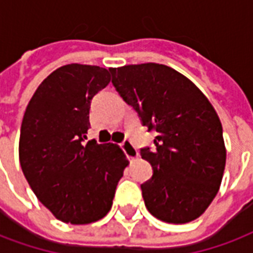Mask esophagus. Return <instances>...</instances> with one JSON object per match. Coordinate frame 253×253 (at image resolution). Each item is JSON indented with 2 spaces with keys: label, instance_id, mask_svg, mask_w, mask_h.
Wrapping results in <instances>:
<instances>
[{
  "label": "esophagus",
  "instance_id": "34e87169",
  "mask_svg": "<svg viewBox=\"0 0 253 253\" xmlns=\"http://www.w3.org/2000/svg\"><path fill=\"white\" fill-rule=\"evenodd\" d=\"M121 147H122V150L125 151V154L127 155V158H128V160H134V158L138 157V150H136L135 146L132 145L131 142L128 141V139L122 142Z\"/></svg>",
  "mask_w": 253,
  "mask_h": 253
}]
</instances>
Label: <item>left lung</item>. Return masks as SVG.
I'll list each match as a JSON object with an SVG mask.
<instances>
[{
  "mask_svg": "<svg viewBox=\"0 0 253 253\" xmlns=\"http://www.w3.org/2000/svg\"><path fill=\"white\" fill-rule=\"evenodd\" d=\"M123 100L157 132L154 149H141L153 177L141 185L147 211L158 220L185 224L200 217L220 189L226 150L214 108L193 82L157 63L111 68Z\"/></svg>",
  "mask_w": 253,
  "mask_h": 253,
  "instance_id": "left-lung-1",
  "label": "left lung"
}]
</instances>
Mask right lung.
<instances>
[{"mask_svg":"<svg viewBox=\"0 0 253 253\" xmlns=\"http://www.w3.org/2000/svg\"><path fill=\"white\" fill-rule=\"evenodd\" d=\"M110 80L108 69L98 65H63L39 85L22 118V173L39 201L75 225L110 212L128 164L115 143H84L91 100Z\"/></svg>","mask_w":253,"mask_h":253,"instance_id":"obj_1","label":"right lung"}]
</instances>
